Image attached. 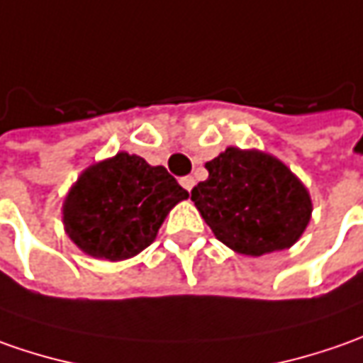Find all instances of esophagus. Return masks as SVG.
<instances>
[{
  "label": "esophagus",
  "mask_w": 363,
  "mask_h": 363,
  "mask_svg": "<svg viewBox=\"0 0 363 363\" xmlns=\"http://www.w3.org/2000/svg\"><path fill=\"white\" fill-rule=\"evenodd\" d=\"M181 186H182V189H186V191L191 193V189H193V186H194V179H193V177H182V179H181Z\"/></svg>",
  "instance_id": "34e87169"
}]
</instances>
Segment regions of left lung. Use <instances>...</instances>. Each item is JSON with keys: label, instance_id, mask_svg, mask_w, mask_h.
Segmentation results:
<instances>
[{"label": "left lung", "instance_id": "8db88e82", "mask_svg": "<svg viewBox=\"0 0 363 363\" xmlns=\"http://www.w3.org/2000/svg\"><path fill=\"white\" fill-rule=\"evenodd\" d=\"M206 170L191 199L220 243L259 257L291 247L306 231L309 194L277 158L231 146Z\"/></svg>", "mask_w": 363, "mask_h": 363}]
</instances>
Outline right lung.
Here are the masks:
<instances>
[{
    "label": "right lung",
    "mask_w": 363,
    "mask_h": 363,
    "mask_svg": "<svg viewBox=\"0 0 363 363\" xmlns=\"http://www.w3.org/2000/svg\"><path fill=\"white\" fill-rule=\"evenodd\" d=\"M186 196L164 167L120 152L90 167L72 186L64 225L84 253L120 261L152 243L170 208Z\"/></svg>",
    "instance_id": "1"
}]
</instances>
